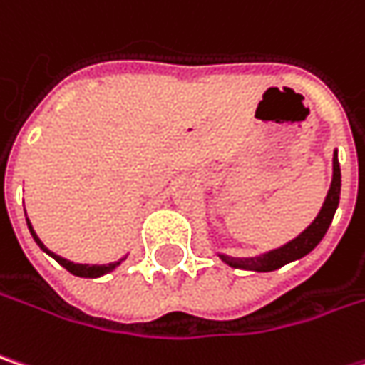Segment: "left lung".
Masks as SVG:
<instances>
[{
  "instance_id": "left-lung-1",
  "label": "left lung",
  "mask_w": 365,
  "mask_h": 365,
  "mask_svg": "<svg viewBox=\"0 0 365 365\" xmlns=\"http://www.w3.org/2000/svg\"><path fill=\"white\" fill-rule=\"evenodd\" d=\"M339 196H341V167H339L336 150H334V155H332L331 187H329V194L324 198V204H322L318 217L312 221L310 225L306 227L295 240H291L285 246L277 247V250H270L267 254H260V256H254V258H233V256H227V254H219L221 260L229 267L242 268V270L270 272V270H277V268L289 264L293 260L304 258L306 254H310L312 250L320 244V240L329 231L332 217H334L336 206H339Z\"/></svg>"
}]
</instances>
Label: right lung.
I'll list each match as a JSON object with an SVG mask.
<instances>
[{
  "instance_id": "right-lung-1",
  "label": "right lung",
  "mask_w": 365,
  "mask_h": 365,
  "mask_svg": "<svg viewBox=\"0 0 365 365\" xmlns=\"http://www.w3.org/2000/svg\"><path fill=\"white\" fill-rule=\"evenodd\" d=\"M26 223H29V229H31V235L34 237V242L38 244V247L43 250V252H47L49 256H53L55 260L61 264V267L66 268V270H70L72 274H76V277H84V279H97V277H103V274H107V272H111V270H115V268L125 260V256L123 258H119L118 262H109V264H76V262H70V260H66V258H61V256H57V254H53V252H49L47 247H45V244L38 240V235L34 233L33 225H31V221L26 219Z\"/></svg>"
}]
</instances>
